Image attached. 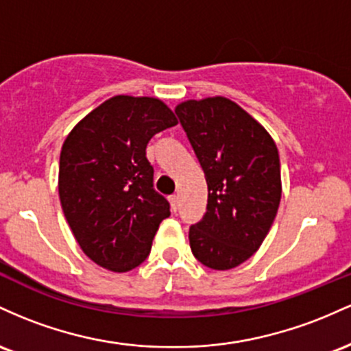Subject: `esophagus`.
I'll list each match as a JSON object with an SVG mask.
<instances>
[{"label": "esophagus", "instance_id": "34e87169", "mask_svg": "<svg viewBox=\"0 0 351 351\" xmlns=\"http://www.w3.org/2000/svg\"><path fill=\"white\" fill-rule=\"evenodd\" d=\"M169 200H171L172 210L177 212V207H179V197H177V195H171V197H169Z\"/></svg>", "mask_w": 351, "mask_h": 351}]
</instances>
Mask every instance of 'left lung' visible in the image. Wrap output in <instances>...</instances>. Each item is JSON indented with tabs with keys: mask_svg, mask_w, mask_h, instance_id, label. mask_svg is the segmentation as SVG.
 <instances>
[{
	"mask_svg": "<svg viewBox=\"0 0 351 351\" xmlns=\"http://www.w3.org/2000/svg\"><path fill=\"white\" fill-rule=\"evenodd\" d=\"M176 114L208 187L206 214L189 232L191 250L208 269H234L258 250L277 215L282 197L277 145L226 97L182 102Z\"/></svg>",
	"mask_w": 351,
	"mask_h": 351,
	"instance_id": "left-lung-1",
	"label": "left lung"
}]
</instances>
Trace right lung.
<instances>
[{
  "mask_svg": "<svg viewBox=\"0 0 351 351\" xmlns=\"http://www.w3.org/2000/svg\"><path fill=\"white\" fill-rule=\"evenodd\" d=\"M176 124L162 101L116 96L66 137L59 199L77 243L97 265L129 271L151 254L171 204L154 189L145 147L152 136Z\"/></svg>",
  "mask_w": 351,
  "mask_h": 351,
  "instance_id": "right-lung-1",
  "label": "right lung"
}]
</instances>
